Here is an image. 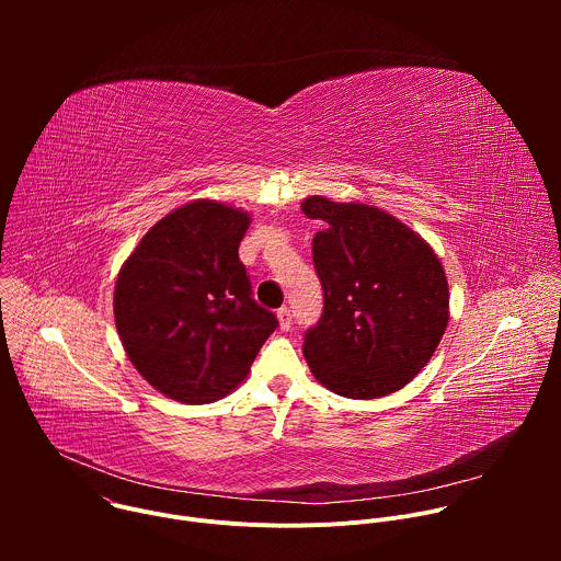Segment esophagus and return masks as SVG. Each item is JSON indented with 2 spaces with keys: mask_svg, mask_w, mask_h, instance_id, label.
Segmentation results:
<instances>
[{
  "mask_svg": "<svg viewBox=\"0 0 561 561\" xmlns=\"http://www.w3.org/2000/svg\"><path fill=\"white\" fill-rule=\"evenodd\" d=\"M277 319H279V329H282V331H288L290 324H293V312H290V308L282 306V308L277 310Z\"/></svg>",
  "mask_w": 561,
  "mask_h": 561,
  "instance_id": "34e87169",
  "label": "esophagus"
}]
</instances>
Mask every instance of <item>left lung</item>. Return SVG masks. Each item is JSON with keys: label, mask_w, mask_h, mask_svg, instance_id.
<instances>
[{"label": "left lung", "mask_w": 561, "mask_h": 561, "mask_svg": "<svg viewBox=\"0 0 561 561\" xmlns=\"http://www.w3.org/2000/svg\"><path fill=\"white\" fill-rule=\"evenodd\" d=\"M301 210L324 224L312 237L324 312L304 337L310 373L351 399L404 388L448 327L442 262L415 230L381 208L312 195Z\"/></svg>", "instance_id": "8db88e82"}]
</instances>
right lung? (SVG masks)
Instances as JSON below:
<instances>
[{
	"instance_id": "1",
	"label": "right lung",
	"mask_w": 561,
	"mask_h": 561,
	"mask_svg": "<svg viewBox=\"0 0 561 561\" xmlns=\"http://www.w3.org/2000/svg\"><path fill=\"white\" fill-rule=\"evenodd\" d=\"M251 215L197 199L159 219L124 262L115 327L137 373L182 404L242 383L277 317L251 297L239 242Z\"/></svg>"
}]
</instances>
